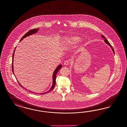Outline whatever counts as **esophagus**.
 Listing matches in <instances>:
<instances>
[{
    "mask_svg": "<svg viewBox=\"0 0 127 127\" xmlns=\"http://www.w3.org/2000/svg\"><path fill=\"white\" fill-rule=\"evenodd\" d=\"M69 61H65L64 62V65H68L69 64Z\"/></svg>",
    "mask_w": 127,
    "mask_h": 127,
    "instance_id": "34e87169",
    "label": "esophagus"
}]
</instances>
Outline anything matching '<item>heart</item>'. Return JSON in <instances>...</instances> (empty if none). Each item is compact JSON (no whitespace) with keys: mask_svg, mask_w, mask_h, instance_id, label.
<instances>
[{"mask_svg":"<svg viewBox=\"0 0 127 127\" xmlns=\"http://www.w3.org/2000/svg\"><path fill=\"white\" fill-rule=\"evenodd\" d=\"M81 40V38L77 36H70L65 37L63 41V46H73L77 44Z\"/></svg>","mask_w":127,"mask_h":127,"instance_id":"obj_1","label":"heart"}]
</instances>
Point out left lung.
<instances>
[{
	"label": "left lung",
	"instance_id": "1",
	"mask_svg": "<svg viewBox=\"0 0 127 127\" xmlns=\"http://www.w3.org/2000/svg\"><path fill=\"white\" fill-rule=\"evenodd\" d=\"M101 38H104V42L106 43L107 44H108V45H109V46L111 48L112 50L113 51V53H114V54H115V51H114V49L113 48V47H112V46L111 45H110V44L109 43V42L108 41V40L106 39V38L104 37V36L103 35H101Z\"/></svg>",
	"mask_w": 127,
	"mask_h": 127
}]
</instances>
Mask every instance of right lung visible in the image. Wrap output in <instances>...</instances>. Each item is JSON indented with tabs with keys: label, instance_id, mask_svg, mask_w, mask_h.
Returning <instances> with one entry per match:
<instances>
[{
	"label": "right lung",
	"instance_id": "add662e5",
	"mask_svg": "<svg viewBox=\"0 0 127 127\" xmlns=\"http://www.w3.org/2000/svg\"><path fill=\"white\" fill-rule=\"evenodd\" d=\"M38 30H39L38 28H37V29L35 28V29H32V30H31L30 31L28 32L26 34H25L23 36V37L20 39V41H21L22 39H23V38H26L27 37H28V36H30V35H31L34 34L35 33L37 32L38 31ZM15 50L14 51V53H13V55H12V72H13V73L14 74V71H13V57H14V52H15ZM62 65L60 64V65H58V66L57 67V68L54 70V73H53V76H52V77H53V84H52V87H51V88H50V89H49L48 91H47L46 92L40 93L39 94L44 95V94H46V93L50 92V91H51L54 88L55 86V84H56V74H57V73H58V71L62 68ZM19 85H20L21 87H22V86L19 83ZM23 88H24V87H23ZM29 91L30 92H31L33 93H35L33 92H32V91H30V90H29ZM35 94H36V93H35Z\"/></svg>",
	"mask_w": 127,
	"mask_h": 127
}]
</instances>
